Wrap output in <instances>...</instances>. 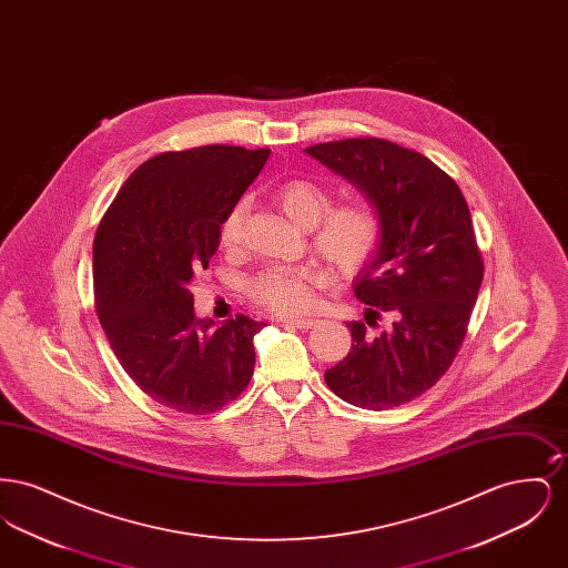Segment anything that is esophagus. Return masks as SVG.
Listing matches in <instances>:
<instances>
[{
  "label": "esophagus",
  "mask_w": 568,
  "mask_h": 568,
  "mask_svg": "<svg viewBox=\"0 0 568 568\" xmlns=\"http://www.w3.org/2000/svg\"><path fill=\"white\" fill-rule=\"evenodd\" d=\"M283 324L294 325V327H300V329H311V327H315L320 322L317 320H308V317H294V320H283Z\"/></svg>",
  "instance_id": "34e87169"
}]
</instances>
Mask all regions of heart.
<instances>
[{"label": "heart", "instance_id": "1", "mask_svg": "<svg viewBox=\"0 0 568 568\" xmlns=\"http://www.w3.org/2000/svg\"><path fill=\"white\" fill-rule=\"evenodd\" d=\"M278 209L300 227L311 230L313 251L338 274L362 271L377 253L383 239V216L368 200H349L334 206L336 193L315 179H290L274 193ZM246 200L227 209L219 223V243L227 251L243 244ZM320 272L272 266L246 281L248 297L276 315H297L313 304Z\"/></svg>", "mask_w": 568, "mask_h": 568}]
</instances>
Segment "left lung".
Listing matches in <instances>:
<instances>
[{
  "label": "left lung",
  "instance_id": "1",
  "mask_svg": "<svg viewBox=\"0 0 568 568\" xmlns=\"http://www.w3.org/2000/svg\"><path fill=\"white\" fill-rule=\"evenodd\" d=\"M306 153L364 191L383 216L377 253L353 281L366 322L349 324L352 352L325 371V383L371 410L410 403L456 359L484 281L468 204L436 163L383 138L322 142ZM381 318L390 325L377 333Z\"/></svg>",
  "mask_w": 568,
  "mask_h": 568
}]
</instances>
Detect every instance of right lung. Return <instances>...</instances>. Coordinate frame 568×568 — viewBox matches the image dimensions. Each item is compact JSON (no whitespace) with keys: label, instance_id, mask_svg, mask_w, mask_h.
I'll return each mask as SVG.
<instances>
[{"label":"right lung","instance_id":"right-lung-1","mask_svg":"<svg viewBox=\"0 0 568 568\" xmlns=\"http://www.w3.org/2000/svg\"><path fill=\"white\" fill-rule=\"evenodd\" d=\"M271 149L206 144L138 165L93 241V296L110 349L155 403L215 413L253 377V336L266 324L236 315L195 320L191 281L209 268L219 223L255 181Z\"/></svg>","mask_w":568,"mask_h":568}]
</instances>
